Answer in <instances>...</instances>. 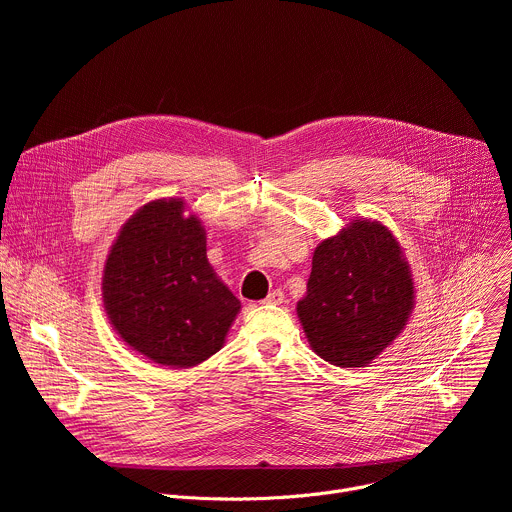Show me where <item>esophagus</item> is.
Here are the masks:
<instances>
[{"mask_svg":"<svg viewBox=\"0 0 512 512\" xmlns=\"http://www.w3.org/2000/svg\"><path fill=\"white\" fill-rule=\"evenodd\" d=\"M283 291L281 289H273V291H269V296L265 298V304H273V306H279V304H283Z\"/></svg>","mask_w":512,"mask_h":512,"instance_id":"obj_1","label":"esophagus"}]
</instances>
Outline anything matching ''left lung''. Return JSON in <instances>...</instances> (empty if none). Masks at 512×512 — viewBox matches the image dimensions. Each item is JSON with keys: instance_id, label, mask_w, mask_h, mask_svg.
<instances>
[{"instance_id": "1", "label": "left lung", "mask_w": 512, "mask_h": 512, "mask_svg": "<svg viewBox=\"0 0 512 512\" xmlns=\"http://www.w3.org/2000/svg\"><path fill=\"white\" fill-rule=\"evenodd\" d=\"M415 306L411 267L393 233L350 221L312 257L298 318L312 350L342 369L367 367L407 326Z\"/></svg>"}]
</instances>
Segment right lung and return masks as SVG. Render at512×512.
I'll list each match as a JSON object with an SVG mask.
<instances>
[{
	"mask_svg": "<svg viewBox=\"0 0 512 512\" xmlns=\"http://www.w3.org/2000/svg\"><path fill=\"white\" fill-rule=\"evenodd\" d=\"M103 306L119 338L170 369L218 352L241 302L206 259V231L182 198L143 204L121 227L103 269Z\"/></svg>",
	"mask_w": 512,
	"mask_h": 512,
	"instance_id": "right-lung-1",
	"label": "right lung"
}]
</instances>
